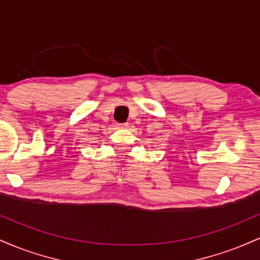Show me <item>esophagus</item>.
<instances>
[{
    "label": "esophagus",
    "instance_id": "obj_1",
    "mask_svg": "<svg viewBox=\"0 0 260 260\" xmlns=\"http://www.w3.org/2000/svg\"><path fill=\"white\" fill-rule=\"evenodd\" d=\"M116 127H117V128H127L128 123H117V124H116Z\"/></svg>",
    "mask_w": 260,
    "mask_h": 260
}]
</instances>
